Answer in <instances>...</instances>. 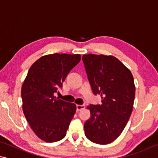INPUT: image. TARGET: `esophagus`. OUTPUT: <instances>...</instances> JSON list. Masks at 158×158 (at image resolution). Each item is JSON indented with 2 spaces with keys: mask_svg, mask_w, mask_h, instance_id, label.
<instances>
[{
  "mask_svg": "<svg viewBox=\"0 0 158 158\" xmlns=\"http://www.w3.org/2000/svg\"><path fill=\"white\" fill-rule=\"evenodd\" d=\"M85 108V105H77V111H79Z\"/></svg>",
  "mask_w": 158,
  "mask_h": 158,
  "instance_id": "34e87169",
  "label": "esophagus"
}]
</instances>
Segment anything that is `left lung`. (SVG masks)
<instances>
[{
    "instance_id": "8db88e82",
    "label": "left lung",
    "mask_w": 158,
    "mask_h": 158,
    "mask_svg": "<svg viewBox=\"0 0 158 158\" xmlns=\"http://www.w3.org/2000/svg\"><path fill=\"white\" fill-rule=\"evenodd\" d=\"M88 79L102 104L90 105V117L84 123L85 135L92 142L108 144L119 137L132 114L135 96L129 69L113 56L84 54Z\"/></svg>"
}]
</instances>
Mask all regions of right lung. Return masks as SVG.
<instances>
[{"instance_id": "right-lung-1", "label": "right lung", "mask_w": 158, "mask_h": 158, "mask_svg": "<svg viewBox=\"0 0 158 158\" xmlns=\"http://www.w3.org/2000/svg\"><path fill=\"white\" fill-rule=\"evenodd\" d=\"M80 60V54L44 56L32 65L23 83V114L35 134L46 142L65 137L75 114V104L58 99L54 93Z\"/></svg>"}]
</instances>
